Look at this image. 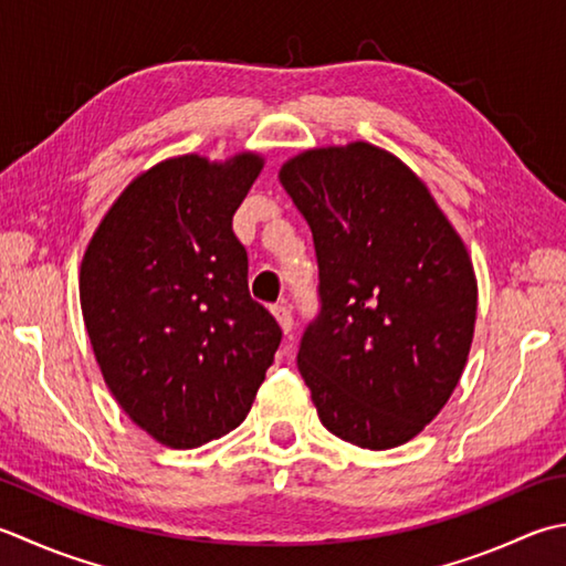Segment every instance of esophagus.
<instances>
[{
    "label": "esophagus",
    "instance_id": "1",
    "mask_svg": "<svg viewBox=\"0 0 566 566\" xmlns=\"http://www.w3.org/2000/svg\"><path fill=\"white\" fill-rule=\"evenodd\" d=\"M272 316L276 318V324H280L282 334H290L294 328V318H292V308L286 304H274L272 306Z\"/></svg>",
    "mask_w": 566,
    "mask_h": 566
}]
</instances>
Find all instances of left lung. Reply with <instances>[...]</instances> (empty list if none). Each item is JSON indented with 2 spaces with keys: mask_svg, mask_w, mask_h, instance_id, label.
I'll return each instance as SVG.
<instances>
[{
  "mask_svg": "<svg viewBox=\"0 0 566 566\" xmlns=\"http://www.w3.org/2000/svg\"><path fill=\"white\" fill-rule=\"evenodd\" d=\"M318 258L321 314L298 373L321 424L360 449H392L434 419L467 368L479 282L427 184L370 142L282 164Z\"/></svg>",
  "mask_w": 566,
  "mask_h": 566,
  "instance_id": "obj_1",
  "label": "left lung"
}]
</instances>
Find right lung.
<instances>
[{
  "label": "right lung",
  "instance_id": "obj_1",
  "mask_svg": "<svg viewBox=\"0 0 566 566\" xmlns=\"http://www.w3.org/2000/svg\"><path fill=\"white\" fill-rule=\"evenodd\" d=\"M264 166L181 154L142 171L81 262V308L105 385L132 422L196 449L248 417L282 328L248 292L232 216Z\"/></svg>",
  "mask_w": 566,
  "mask_h": 566
}]
</instances>
